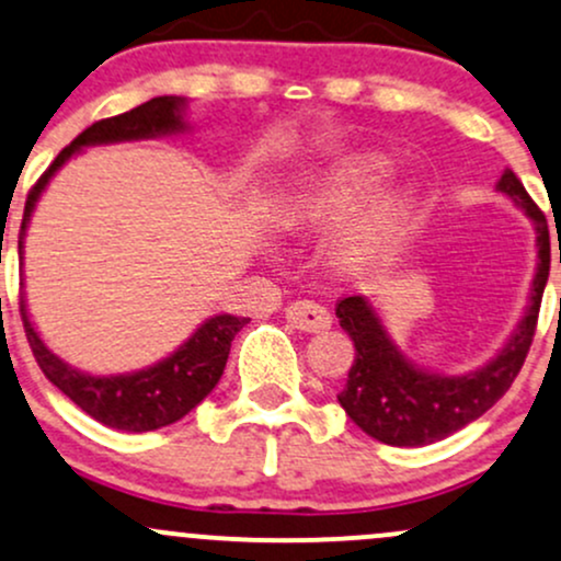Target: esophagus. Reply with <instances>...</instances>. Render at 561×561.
<instances>
[{
    "instance_id": "1",
    "label": "esophagus",
    "mask_w": 561,
    "mask_h": 561,
    "mask_svg": "<svg viewBox=\"0 0 561 561\" xmlns=\"http://www.w3.org/2000/svg\"><path fill=\"white\" fill-rule=\"evenodd\" d=\"M287 322L295 324L298 330L304 332H319V330H328L332 324L330 311L324 306L313 304V300H295L285 309Z\"/></svg>"
}]
</instances>
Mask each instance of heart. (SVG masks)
I'll return each mask as SVG.
<instances>
[{
    "mask_svg": "<svg viewBox=\"0 0 561 561\" xmlns=\"http://www.w3.org/2000/svg\"><path fill=\"white\" fill-rule=\"evenodd\" d=\"M391 162L380 151H359L300 172L271 199V220L285 231L328 229L362 205L389 178ZM412 213V196L404 188L375 194L354 218L335 233L330 257L337 268L359 271L375 266L397 248Z\"/></svg>",
    "mask_w": 561,
    "mask_h": 561,
    "instance_id": "heart-1",
    "label": "heart"
}]
</instances>
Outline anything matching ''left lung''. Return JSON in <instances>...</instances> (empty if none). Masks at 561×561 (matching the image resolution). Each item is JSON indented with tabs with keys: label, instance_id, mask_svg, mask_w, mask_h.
<instances>
[{
	"label": "left lung",
	"instance_id": "obj_1",
	"mask_svg": "<svg viewBox=\"0 0 561 561\" xmlns=\"http://www.w3.org/2000/svg\"><path fill=\"white\" fill-rule=\"evenodd\" d=\"M497 191L508 194L533 218L535 233H538V271H535L525 319L514 330L506 348L482 370L469 375L421 370L393 346L383 322L362 295L337 300V322L348 332L356 348L346 389L337 393V402L356 426L383 445L423 447L469 426L511 389L525 365L527 351L533 346L535 324H538L540 300L549 282V224L514 170L503 172Z\"/></svg>",
	"mask_w": 561,
	"mask_h": 561
}]
</instances>
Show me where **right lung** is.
Listing matches in <instances>:
<instances>
[{"mask_svg":"<svg viewBox=\"0 0 561 561\" xmlns=\"http://www.w3.org/2000/svg\"><path fill=\"white\" fill-rule=\"evenodd\" d=\"M181 108L183 98H151V101L140 103V106H135L133 111L111 116V119L95 122L88 130L79 133L77 138L55 157V162L45 170V175L31 186L26 210H23L21 233H18V252H23V237H26V226L31 213H34L36 199H39V194L45 191L47 183H50L55 172L64 168L73 153L84 149V146L95 144H116V140H140L157 138V135L168 133H181L183 127H186L183 125ZM21 319L28 337V346L34 351V359L36 365L42 367V373H45V378L50 380L53 386H58L77 408H82L90 417L101 421L103 426L133 431V434L170 426V423L188 415V412L215 389V383H218L220 375H224L226 359H229L233 335L250 322L248 317L218 313V317L207 319V322L202 324L175 354L157 362L153 367H146V370L138 373L98 378V375L73 370V367L66 365L64 359H58V356L42 343L34 324L28 322L23 295Z\"/></svg>","mask_w":561,"mask_h":561,"instance_id":"add662e5","label":"right lung"}]
</instances>
